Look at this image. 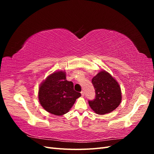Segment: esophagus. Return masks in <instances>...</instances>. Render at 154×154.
<instances>
[{"mask_svg":"<svg viewBox=\"0 0 154 154\" xmlns=\"http://www.w3.org/2000/svg\"><path fill=\"white\" fill-rule=\"evenodd\" d=\"M81 94H82V96H84V95H85V92H84V91H82L81 92Z\"/></svg>","mask_w":154,"mask_h":154,"instance_id":"1","label":"esophagus"}]
</instances>
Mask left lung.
I'll return each instance as SVG.
<instances>
[{
	"mask_svg": "<svg viewBox=\"0 0 154 154\" xmlns=\"http://www.w3.org/2000/svg\"><path fill=\"white\" fill-rule=\"evenodd\" d=\"M96 97L88 104L97 114L111 112L119 105L122 101V91L119 85L110 74L105 71L97 74L92 80Z\"/></svg>",
	"mask_w": 154,
	"mask_h": 154,
	"instance_id": "1",
	"label": "left lung"
}]
</instances>
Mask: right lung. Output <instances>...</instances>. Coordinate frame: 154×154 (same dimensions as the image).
Returning a JSON list of instances; mask_svg holds the SVG:
<instances>
[{
    "label": "right lung",
    "instance_id": "1",
    "mask_svg": "<svg viewBox=\"0 0 154 154\" xmlns=\"http://www.w3.org/2000/svg\"><path fill=\"white\" fill-rule=\"evenodd\" d=\"M66 76L63 71L51 74L39 88L41 105L48 112L56 116L67 113L76 100L81 96L80 92L74 90L73 83L67 81Z\"/></svg>",
    "mask_w": 154,
    "mask_h": 154
}]
</instances>
